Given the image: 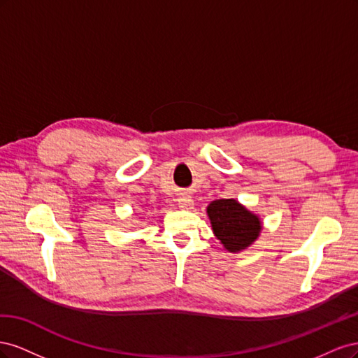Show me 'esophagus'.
Wrapping results in <instances>:
<instances>
[{
  "mask_svg": "<svg viewBox=\"0 0 358 358\" xmlns=\"http://www.w3.org/2000/svg\"><path fill=\"white\" fill-rule=\"evenodd\" d=\"M178 204L182 209H191L194 204V200L191 196H188V194H182V196L178 199Z\"/></svg>",
  "mask_w": 358,
  "mask_h": 358,
  "instance_id": "obj_1",
  "label": "esophagus"
}]
</instances>
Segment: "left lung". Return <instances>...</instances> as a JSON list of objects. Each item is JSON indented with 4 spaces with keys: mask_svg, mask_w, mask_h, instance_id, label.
I'll return each instance as SVG.
<instances>
[{
    "mask_svg": "<svg viewBox=\"0 0 358 358\" xmlns=\"http://www.w3.org/2000/svg\"><path fill=\"white\" fill-rule=\"evenodd\" d=\"M208 215L215 236L230 252L248 248L262 230L258 216L233 199L212 201L208 206Z\"/></svg>",
    "mask_w": 358,
    "mask_h": 358,
    "instance_id": "8db88e82",
    "label": "left lung"
}]
</instances>
